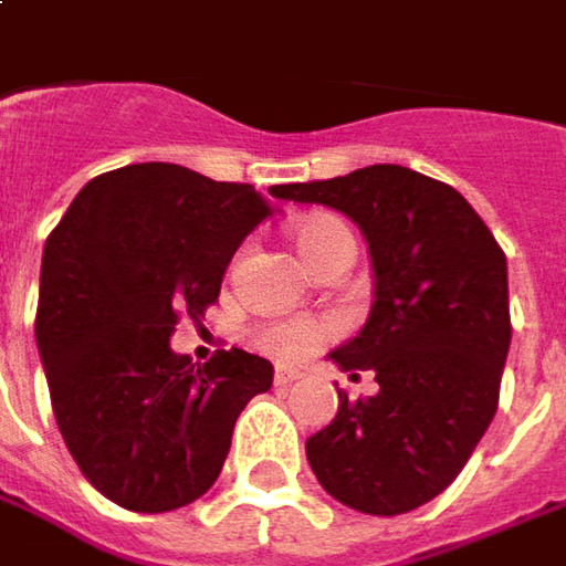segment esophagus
Returning a JSON list of instances; mask_svg holds the SVG:
<instances>
[{
    "label": "esophagus",
    "mask_w": 566,
    "mask_h": 566,
    "mask_svg": "<svg viewBox=\"0 0 566 566\" xmlns=\"http://www.w3.org/2000/svg\"><path fill=\"white\" fill-rule=\"evenodd\" d=\"M294 380H300L297 368H279V371H275V384H279V387H287V384H294Z\"/></svg>",
    "instance_id": "34e87169"
}]
</instances>
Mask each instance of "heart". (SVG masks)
<instances>
[{
  "mask_svg": "<svg viewBox=\"0 0 566 566\" xmlns=\"http://www.w3.org/2000/svg\"><path fill=\"white\" fill-rule=\"evenodd\" d=\"M297 248L306 256L310 266H318L328 253L344 241L353 238L347 226L334 217H310L297 226ZM334 332L332 322L325 318H306V315H294V318H279V322H266L256 328V347L266 356L279 359V363H300L310 353L322 347V340Z\"/></svg>",
  "mask_w": 566,
  "mask_h": 566,
  "instance_id": "heart-1",
  "label": "heart"
}]
</instances>
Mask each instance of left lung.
<instances>
[{"instance_id": "left-lung-1", "label": "left lung", "mask_w": 566, "mask_h": 566, "mask_svg": "<svg viewBox=\"0 0 566 566\" xmlns=\"http://www.w3.org/2000/svg\"><path fill=\"white\" fill-rule=\"evenodd\" d=\"M269 191L353 219L375 269L368 322L332 359L371 371L378 394L337 390L334 421L306 440L310 468L347 509L415 511L459 476L499 409L511 347L505 253L455 188L409 167Z\"/></svg>"}]
</instances>
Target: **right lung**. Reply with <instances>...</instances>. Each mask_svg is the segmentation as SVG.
<instances>
[{
    "label": "right lung",
    "instance_id": "obj_1",
    "mask_svg": "<svg viewBox=\"0 0 566 566\" xmlns=\"http://www.w3.org/2000/svg\"><path fill=\"white\" fill-rule=\"evenodd\" d=\"M275 207L244 182L129 164L80 188L42 251L36 347L83 476L126 511L160 514L217 483L241 409L272 363L219 349L191 363L176 322L217 303L226 266Z\"/></svg>",
    "mask_w": 566,
    "mask_h": 566
}]
</instances>
